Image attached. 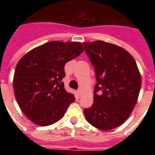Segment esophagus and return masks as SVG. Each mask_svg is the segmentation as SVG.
<instances>
[{
  "label": "esophagus",
  "mask_w": 155,
  "mask_h": 155,
  "mask_svg": "<svg viewBox=\"0 0 155 155\" xmlns=\"http://www.w3.org/2000/svg\"><path fill=\"white\" fill-rule=\"evenodd\" d=\"M81 91H82L81 88V87H79V88H78V91H78V94H80L81 93Z\"/></svg>",
  "instance_id": "obj_1"
}]
</instances>
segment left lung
Wrapping results in <instances>:
<instances>
[{"mask_svg":"<svg viewBox=\"0 0 155 155\" xmlns=\"http://www.w3.org/2000/svg\"><path fill=\"white\" fill-rule=\"evenodd\" d=\"M83 45L97 81L94 102L84 109V116L93 127L110 130L130 116L139 96L141 76L134 57L124 48L101 40Z\"/></svg>","mask_w":155,"mask_h":155,"instance_id":"1","label":"left lung"}]
</instances>
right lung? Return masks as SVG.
Segmentation results:
<instances>
[{"label":"right lung","mask_w":155,"mask_h":155,"mask_svg":"<svg viewBox=\"0 0 155 155\" xmlns=\"http://www.w3.org/2000/svg\"><path fill=\"white\" fill-rule=\"evenodd\" d=\"M83 51L79 42L52 41L19 60L14 74V93L20 109L32 123L52 125L64 116L75 100L64 88V66Z\"/></svg>","instance_id":"add662e5"}]
</instances>
